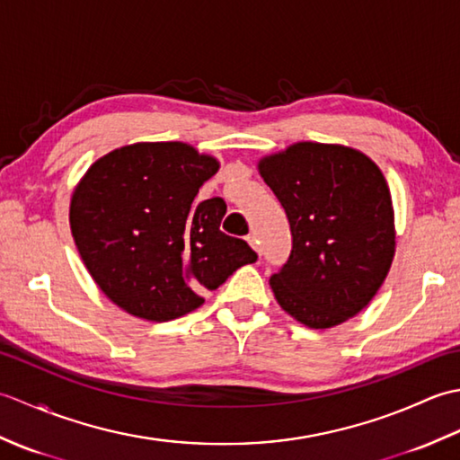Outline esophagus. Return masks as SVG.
<instances>
[{
	"mask_svg": "<svg viewBox=\"0 0 460 460\" xmlns=\"http://www.w3.org/2000/svg\"><path fill=\"white\" fill-rule=\"evenodd\" d=\"M247 241H249V245H251L252 249H255V251L259 252V255H261L262 251H261V243H259V239H257L255 235H249V237H247Z\"/></svg>",
	"mask_w": 460,
	"mask_h": 460,
	"instance_id": "1",
	"label": "esophagus"
}]
</instances>
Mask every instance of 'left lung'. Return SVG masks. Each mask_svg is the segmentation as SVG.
Wrapping results in <instances>:
<instances>
[{
  "instance_id": "left-lung-1",
  "label": "left lung",
  "mask_w": 460,
  "mask_h": 460,
  "mask_svg": "<svg viewBox=\"0 0 460 460\" xmlns=\"http://www.w3.org/2000/svg\"><path fill=\"white\" fill-rule=\"evenodd\" d=\"M287 211L292 251L270 277L280 308L308 328L364 310L395 255L392 193L377 165L348 146L298 142L259 162Z\"/></svg>"
}]
</instances>
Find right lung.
Returning <instances> with one entry per match:
<instances>
[{
  "label": "right lung",
  "instance_id": "obj_1",
  "mask_svg": "<svg viewBox=\"0 0 460 460\" xmlns=\"http://www.w3.org/2000/svg\"><path fill=\"white\" fill-rule=\"evenodd\" d=\"M217 170V160L183 142H140L84 173L68 221L84 267L116 306L152 322L180 318L257 261L245 241L219 229L221 198L193 201Z\"/></svg>",
  "mask_w": 460,
  "mask_h": 460
}]
</instances>
